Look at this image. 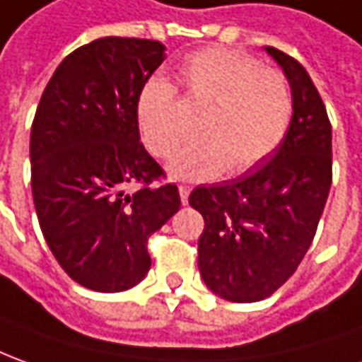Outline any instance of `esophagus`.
<instances>
[{"label":"esophagus","mask_w":362,"mask_h":362,"mask_svg":"<svg viewBox=\"0 0 362 362\" xmlns=\"http://www.w3.org/2000/svg\"><path fill=\"white\" fill-rule=\"evenodd\" d=\"M189 193H191V185H187V183H179V195H181V203H183V205L189 203Z\"/></svg>","instance_id":"1"}]
</instances>
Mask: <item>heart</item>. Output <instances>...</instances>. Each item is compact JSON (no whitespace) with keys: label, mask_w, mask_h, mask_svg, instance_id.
Returning a JSON list of instances; mask_svg holds the SVG:
<instances>
[{"label":"heart","mask_w":362,"mask_h":362,"mask_svg":"<svg viewBox=\"0 0 362 362\" xmlns=\"http://www.w3.org/2000/svg\"><path fill=\"white\" fill-rule=\"evenodd\" d=\"M189 100L206 104L197 134L201 138L179 151L171 175L189 181L214 179L224 169L240 175L278 148L290 128L293 96L288 78L260 69L243 52L206 49L181 69ZM138 124L144 144L157 157L175 153L185 138L175 86L149 78L138 96Z\"/></svg>","instance_id":"obj_1"}]
</instances>
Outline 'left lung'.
<instances>
[{
	"label": "left lung",
	"mask_w": 362,
	"mask_h": 362,
	"mask_svg": "<svg viewBox=\"0 0 362 362\" xmlns=\"http://www.w3.org/2000/svg\"><path fill=\"white\" fill-rule=\"evenodd\" d=\"M264 51L290 82L293 114L280 146L244 175L201 185L189 205L203 214L199 272L223 300L252 303L290 280L311 246L331 189V124L300 62Z\"/></svg>",
	"instance_id": "8db88e82"
}]
</instances>
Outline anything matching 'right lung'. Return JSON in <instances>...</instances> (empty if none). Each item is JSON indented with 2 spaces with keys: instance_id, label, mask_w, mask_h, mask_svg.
Instances as JSON below:
<instances>
[{
  "instance_id": "add662e5",
  "label": "right lung",
  "mask_w": 362,
  "mask_h": 362,
  "mask_svg": "<svg viewBox=\"0 0 362 362\" xmlns=\"http://www.w3.org/2000/svg\"><path fill=\"white\" fill-rule=\"evenodd\" d=\"M163 59L159 41L96 39L57 66L35 112L37 218L62 270L88 290L144 280L148 238L181 206L173 183L151 185L163 169L139 141L138 96Z\"/></svg>"
}]
</instances>
